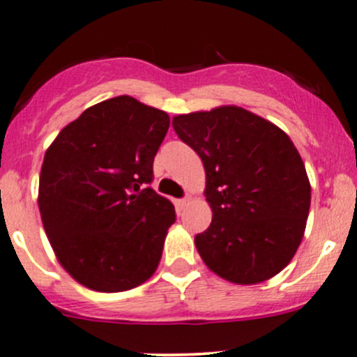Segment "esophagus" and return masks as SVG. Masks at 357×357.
<instances>
[{
  "instance_id": "esophagus-1",
  "label": "esophagus",
  "mask_w": 357,
  "mask_h": 357,
  "mask_svg": "<svg viewBox=\"0 0 357 357\" xmlns=\"http://www.w3.org/2000/svg\"><path fill=\"white\" fill-rule=\"evenodd\" d=\"M188 202H190V199H178V200H174L176 211H178V212L185 211V207H186V205H188Z\"/></svg>"
}]
</instances>
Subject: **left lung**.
I'll list each match as a JSON object with an SVG mask.
<instances>
[{
  "instance_id": "8db88e82",
  "label": "left lung",
  "mask_w": 357,
  "mask_h": 357,
  "mask_svg": "<svg viewBox=\"0 0 357 357\" xmlns=\"http://www.w3.org/2000/svg\"><path fill=\"white\" fill-rule=\"evenodd\" d=\"M172 128L204 162L212 221L195 236L202 261L238 285L278 275L301 245L311 205L287 132L235 105L176 115Z\"/></svg>"
}]
</instances>
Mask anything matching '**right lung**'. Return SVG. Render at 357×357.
<instances>
[{
  "mask_svg": "<svg viewBox=\"0 0 357 357\" xmlns=\"http://www.w3.org/2000/svg\"><path fill=\"white\" fill-rule=\"evenodd\" d=\"M169 115L122 95L89 107L46 150L39 212L56 259L81 285L124 291L155 273L174 205L152 188Z\"/></svg>",
  "mask_w": 357,
  "mask_h": 357,
  "instance_id": "1",
  "label": "right lung"
}]
</instances>
